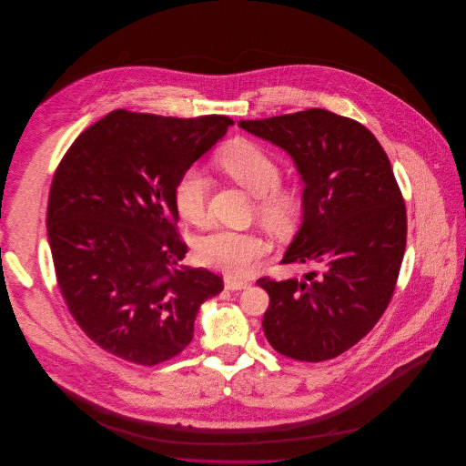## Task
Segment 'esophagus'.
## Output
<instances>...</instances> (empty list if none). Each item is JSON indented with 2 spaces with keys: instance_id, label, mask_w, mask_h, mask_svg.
Instances as JSON below:
<instances>
[{
  "instance_id": "34e87169",
  "label": "esophagus",
  "mask_w": 466,
  "mask_h": 466,
  "mask_svg": "<svg viewBox=\"0 0 466 466\" xmlns=\"http://www.w3.org/2000/svg\"><path fill=\"white\" fill-rule=\"evenodd\" d=\"M224 285H226V289H228V290H231V292L249 289V283L240 281V279H235V277H229V275L224 279Z\"/></svg>"
}]
</instances>
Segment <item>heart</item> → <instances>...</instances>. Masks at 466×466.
I'll return each instance as SVG.
<instances>
[{
  "label": "heart",
  "instance_id": "heart-1",
  "mask_svg": "<svg viewBox=\"0 0 466 466\" xmlns=\"http://www.w3.org/2000/svg\"><path fill=\"white\" fill-rule=\"evenodd\" d=\"M218 163L238 185L257 197V215L262 224L273 231H287L299 215V198L294 191L279 187L281 165L260 145L238 139L229 143L220 154ZM208 176L191 167L185 170L174 187V204L177 213L197 226L208 218ZM266 253V244L258 235L217 229L202 237L197 244V255L202 264L240 277L249 266Z\"/></svg>",
  "mask_w": 466,
  "mask_h": 466
}]
</instances>
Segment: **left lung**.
<instances>
[{
  "label": "left lung",
  "mask_w": 466,
  "mask_h": 466,
  "mask_svg": "<svg viewBox=\"0 0 466 466\" xmlns=\"http://www.w3.org/2000/svg\"><path fill=\"white\" fill-rule=\"evenodd\" d=\"M238 127L294 159L305 183L303 222L281 262L321 269L258 279L269 296L266 339L299 361L336 358L377 325L395 292L406 206L391 163L363 125L321 108Z\"/></svg>",
  "instance_id": "obj_1"
}]
</instances>
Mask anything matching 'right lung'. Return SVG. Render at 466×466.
Wrapping results in <instances>:
<instances>
[{"label":"right lung","instance_id":"right-lung-1","mask_svg":"<svg viewBox=\"0 0 466 466\" xmlns=\"http://www.w3.org/2000/svg\"><path fill=\"white\" fill-rule=\"evenodd\" d=\"M233 121L114 110L62 157L49 193L47 238L66 305L89 339L139 365L179 354L220 275L179 266L174 187Z\"/></svg>","mask_w":466,"mask_h":466}]
</instances>
